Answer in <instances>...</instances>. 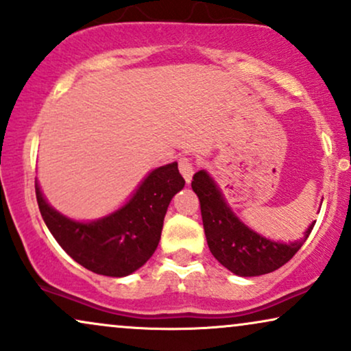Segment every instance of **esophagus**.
I'll return each instance as SVG.
<instances>
[{"instance_id": "1", "label": "esophagus", "mask_w": 351, "mask_h": 351, "mask_svg": "<svg viewBox=\"0 0 351 351\" xmlns=\"http://www.w3.org/2000/svg\"><path fill=\"white\" fill-rule=\"evenodd\" d=\"M179 171L180 174L184 176V179L190 182V180H192L193 171H195V161H193L190 156H182V158L179 159Z\"/></svg>"}]
</instances>
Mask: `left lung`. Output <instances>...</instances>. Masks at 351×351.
Wrapping results in <instances>:
<instances>
[{
	"label": "left lung",
	"mask_w": 351,
	"mask_h": 351,
	"mask_svg": "<svg viewBox=\"0 0 351 351\" xmlns=\"http://www.w3.org/2000/svg\"><path fill=\"white\" fill-rule=\"evenodd\" d=\"M192 189L200 200L203 229L213 257L239 276H258L285 265L313 231L311 223L304 236L295 242L271 241L255 232L237 218L224 200L221 189L205 169L193 176Z\"/></svg>",
	"instance_id": "left-lung-1"
}]
</instances>
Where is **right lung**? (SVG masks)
<instances>
[{
    "label": "right lung",
    "mask_w": 351,
    "mask_h": 351,
    "mask_svg": "<svg viewBox=\"0 0 351 351\" xmlns=\"http://www.w3.org/2000/svg\"><path fill=\"white\" fill-rule=\"evenodd\" d=\"M185 185L177 162L149 172L128 202L94 221H76L56 211L36 180V195L47 228L73 261L97 275H132L149 261L161 239L172 197Z\"/></svg>",
    "instance_id": "obj_1"
}]
</instances>
